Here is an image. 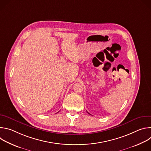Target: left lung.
I'll return each mask as SVG.
<instances>
[{
	"instance_id": "left-lung-1",
	"label": "left lung",
	"mask_w": 151,
	"mask_h": 151,
	"mask_svg": "<svg viewBox=\"0 0 151 151\" xmlns=\"http://www.w3.org/2000/svg\"><path fill=\"white\" fill-rule=\"evenodd\" d=\"M88 114H89V113H88Z\"/></svg>"
}]
</instances>
